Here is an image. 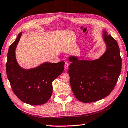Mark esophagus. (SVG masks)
Instances as JSON below:
<instances>
[{"label":"esophagus","instance_id":"obj_1","mask_svg":"<svg viewBox=\"0 0 128 128\" xmlns=\"http://www.w3.org/2000/svg\"><path fill=\"white\" fill-rule=\"evenodd\" d=\"M69 63L68 62H66V63H65V66H64V67H65V68H66V69H67L68 68V66H69Z\"/></svg>","mask_w":128,"mask_h":128}]
</instances>
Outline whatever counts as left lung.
<instances>
[{
    "label": "left lung",
    "mask_w": 128,
    "mask_h": 128,
    "mask_svg": "<svg viewBox=\"0 0 128 128\" xmlns=\"http://www.w3.org/2000/svg\"><path fill=\"white\" fill-rule=\"evenodd\" d=\"M103 33L107 50L99 59L89 61L69 58L70 86L76 98L81 102H95L109 95L121 73L122 59L118 43L106 31Z\"/></svg>",
    "instance_id": "obj_1"
}]
</instances>
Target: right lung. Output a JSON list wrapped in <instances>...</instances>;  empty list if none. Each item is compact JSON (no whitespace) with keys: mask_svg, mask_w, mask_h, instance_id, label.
<instances>
[{"mask_svg":"<svg viewBox=\"0 0 128 128\" xmlns=\"http://www.w3.org/2000/svg\"><path fill=\"white\" fill-rule=\"evenodd\" d=\"M22 35L18 34L8 52L6 71L10 86L19 99L30 105L47 103L52 93V82L64 71L65 62H45L36 68L24 69L19 66L15 55Z\"/></svg>","mask_w":128,"mask_h":128,"instance_id":"1","label":"right lung"}]
</instances>
